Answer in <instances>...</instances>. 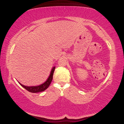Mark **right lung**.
I'll list each match as a JSON object with an SVG mask.
<instances>
[{
	"label": "right lung",
	"instance_id": "add662e5",
	"mask_svg": "<svg viewBox=\"0 0 124 124\" xmlns=\"http://www.w3.org/2000/svg\"><path fill=\"white\" fill-rule=\"evenodd\" d=\"M55 70V67H54L52 68L50 72V74L49 77H48L47 79L46 80L44 83L42 84L41 85H38V86H27L23 85L21 84L20 83L18 82V83L22 86L25 89L27 90V91H28L30 92H32V93H37V92H40L45 91V90L47 89L48 87L49 86L50 84H51L52 78H53V74L54 70Z\"/></svg>",
	"mask_w": 124,
	"mask_h": 124
}]
</instances>
